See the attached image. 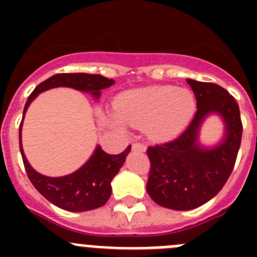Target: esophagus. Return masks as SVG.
Here are the masks:
<instances>
[{
	"instance_id": "34e87169",
	"label": "esophagus",
	"mask_w": 257,
	"mask_h": 257,
	"mask_svg": "<svg viewBox=\"0 0 257 257\" xmlns=\"http://www.w3.org/2000/svg\"><path fill=\"white\" fill-rule=\"evenodd\" d=\"M134 151H139V152H145V145L140 144V143H134L133 144Z\"/></svg>"
}]
</instances>
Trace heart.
Wrapping results in <instances>:
<instances>
[{"instance_id":"heart-1","label":"heart","mask_w":257,"mask_h":257,"mask_svg":"<svg viewBox=\"0 0 257 257\" xmlns=\"http://www.w3.org/2000/svg\"><path fill=\"white\" fill-rule=\"evenodd\" d=\"M118 117H110L115 127L124 123L147 126V133L157 142H170L181 135L196 112V97L188 88L149 86L119 94L114 103Z\"/></svg>"}]
</instances>
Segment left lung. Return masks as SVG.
I'll use <instances>...</instances> for the list:
<instances>
[{
  "label": "left lung",
  "mask_w": 257,
  "mask_h": 257,
  "mask_svg": "<svg viewBox=\"0 0 257 257\" xmlns=\"http://www.w3.org/2000/svg\"><path fill=\"white\" fill-rule=\"evenodd\" d=\"M197 99L192 123L174 142L149 147L151 160L147 192L157 205L188 211L205 205L225 185L234 167L242 139L239 106L225 88L188 78ZM216 115L223 134L211 146L200 142L201 126Z\"/></svg>",
  "instance_id": "obj_1"
}]
</instances>
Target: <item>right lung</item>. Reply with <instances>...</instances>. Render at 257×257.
Wrapping results in <instances>:
<instances>
[{
  "instance_id": "1",
  "label": "right lung",
  "mask_w": 257,
  "mask_h": 257,
  "mask_svg": "<svg viewBox=\"0 0 257 257\" xmlns=\"http://www.w3.org/2000/svg\"><path fill=\"white\" fill-rule=\"evenodd\" d=\"M114 85V79H109L100 74L61 73L50 77L37 86L28 97L24 106L23 119L19 128L20 153L26 167L27 175L33 187L52 203L72 212H83L99 208L106 203L112 194V180L123 166L126 157L131 151L128 145L121 154H108L96 145L92 154L78 170L72 174L51 178L36 171L27 160L22 144V127L24 115L29 105L41 92L55 87H70L77 91L90 94L99 100L104 88Z\"/></svg>"
}]
</instances>
